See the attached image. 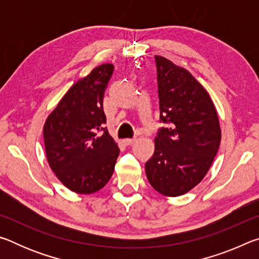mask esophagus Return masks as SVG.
I'll return each mask as SVG.
<instances>
[{
	"mask_svg": "<svg viewBox=\"0 0 259 259\" xmlns=\"http://www.w3.org/2000/svg\"><path fill=\"white\" fill-rule=\"evenodd\" d=\"M136 142V137L135 138H126L123 140V143L125 145H131V144H134Z\"/></svg>",
	"mask_w": 259,
	"mask_h": 259,
	"instance_id": "esophagus-1",
	"label": "esophagus"
}]
</instances>
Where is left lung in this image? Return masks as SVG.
<instances>
[{"label": "left lung", "mask_w": 259, "mask_h": 259, "mask_svg": "<svg viewBox=\"0 0 259 259\" xmlns=\"http://www.w3.org/2000/svg\"><path fill=\"white\" fill-rule=\"evenodd\" d=\"M160 119L169 123L155 137V151L145 164L148 182L164 196H179L202 181L222 139L213 102L187 71L155 56Z\"/></svg>", "instance_id": "left-lung-1"}]
</instances>
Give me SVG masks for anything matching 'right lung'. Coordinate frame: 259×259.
I'll use <instances>...</instances> for the list:
<instances>
[{
  "mask_svg": "<svg viewBox=\"0 0 259 259\" xmlns=\"http://www.w3.org/2000/svg\"><path fill=\"white\" fill-rule=\"evenodd\" d=\"M112 64L78 78L47 117L43 138L48 163L72 192L91 194L111 179L119 146L103 128V98L113 74ZM104 134H99L100 131Z\"/></svg>",
  "mask_w": 259,
  "mask_h": 259,
  "instance_id": "1",
  "label": "right lung"
}]
</instances>
